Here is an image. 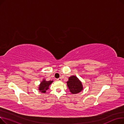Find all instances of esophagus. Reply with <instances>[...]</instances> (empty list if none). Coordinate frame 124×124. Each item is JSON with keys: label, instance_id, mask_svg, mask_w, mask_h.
Returning a JSON list of instances; mask_svg holds the SVG:
<instances>
[{"label": "esophagus", "instance_id": "obj_1", "mask_svg": "<svg viewBox=\"0 0 124 124\" xmlns=\"http://www.w3.org/2000/svg\"><path fill=\"white\" fill-rule=\"evenodd\" d=\"M58 81H61L62 80V79H61V77H60V78H58L57 79Z\"/></svg>", "mask_w": 124, "mask_h": 124}]
</instances>
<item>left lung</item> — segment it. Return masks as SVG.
I'll list each match as a JSON object with an SVG mask.
<instances>
[{"label": "left lung", "mask_w": 124, "mask_h": 124, "mask_svg": "<svg viewBox=\"0 0 124 124\" xmlns=\"http://www.w3.org/2000/svg\"><path fill=\"white\" fill-rule=\"evenodd\" d=\"M67 84L70 92L73 94L80 92L83 89L81 82L75 76L70 77Z\"/></svg>", "instance_id": "left-lung-1"}]
</instances>
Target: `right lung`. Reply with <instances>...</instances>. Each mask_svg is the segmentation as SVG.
<instances>
[{
    "label": "right lung",
    "mask_w": 124,
    "mask_h": 124,
    "mask_svg": "<svg viewBox=\"0 0 124 124\" xmlns=\"http://www.w3.org/2000/svg\"><path fill=\"white\" fill-rule=\"evenodd\" d=\"M53 82V81H46L45 79L42 81V82L41 83L40 86H39V90L42 93H46V90L49 89V87L50 86V84Z\"/></svg>",
    "instance_id": "right-lung-1"
}]
</instances>
